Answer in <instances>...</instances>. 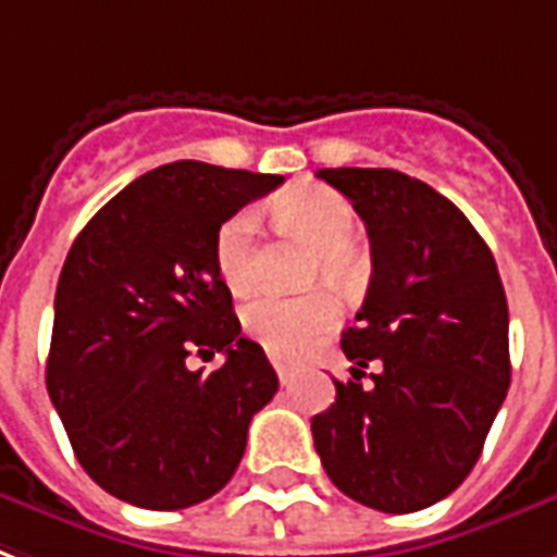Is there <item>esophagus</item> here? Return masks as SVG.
<instances>
[{
    "label": "esophagus",
    "mask_w": 557,
    "mask_h": 557,
    "mask_svg": "<svg viewBox=\"0 0 557 557\" xmlns=\"http://www.w3.org/2000/svg\"><path fill=\"white\" fill-rule=\"evenodd\" d=\"M269 359H271V364H274V371H277L280 382H288L292 376H295L297 362H292V359H286V356H277V354H271Z\"/></svg>",
    "instance_id": "esophagus-1"
}]
</instances>
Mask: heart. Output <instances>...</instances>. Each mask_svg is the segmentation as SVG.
Returning <instances> with one entry per match:
<instances>
[{"label":"heart","instance_id":"1","mask_svg":"<svg viewBox=\"0 0 557 557\" xmlns=\"http://www.w3.org/2000/svg\"><path fill=\"white\" fill-rule=\"evenodd\" d=\"M274 212L286 224V231L304 236L318 248L312 265L315 277H330L342 286H354L362 277L364 262L354 242L359 219L345 195L330 186L304 184L280 195ZM257 212L239 210L219 227L212 242L219 277L236 295H245L257 283ZM338 315V297L326 288H315L307 295L265 292L242 307V330L269 354L297 356L335 326Z\"/></svg>","mask_w":557,"mask_h":557}]
</instances>
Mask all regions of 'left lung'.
Returning <instances> with one entry per match:
<instances>
[{"label": "left lung", "instance_id": "8db88e82", "mask_svg": "<svg viewBox=\"0 0 557 557\" xmlns=\"http://www.w3.org/2000/svg\"><path fill=\"white\" fill-rule=\"evenodd\" d=\"M318 177L359 212L373 274L342 333L350 380H333L335 403L312 418V438L342 494L409 515L465 482L508 394L503 280L476 227L430 184L394 169Z\"/></svg>", "mask_w": 557, "mask_h": 557}]
</instances>
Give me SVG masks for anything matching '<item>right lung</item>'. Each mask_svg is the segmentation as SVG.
<instances>
[{
    "mask_svg": "<svg viewBox=\"0 0 557 557\" xmlns=\"http://www.w3.org/2000/svg\"><path fill=\"white\" fill-rule=\"evenodd\" d=\"M280 175L177 160L127 184L63 262L46 388L87 476L122 503L177 511L236 473L277 373L242 335L212 242ZM193 352L225 364L189 372Z\"/></svg>",
    "mask_w": 557,
    "mask_h": 557,
    "instance_id": "1",
    "label": "right lung"
}]
</instances>
